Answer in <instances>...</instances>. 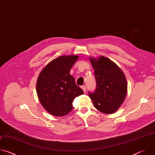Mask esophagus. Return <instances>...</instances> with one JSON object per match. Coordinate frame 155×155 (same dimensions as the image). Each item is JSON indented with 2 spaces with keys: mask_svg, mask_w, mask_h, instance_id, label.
I'll list each match as a JSON object with an SVG mask.
<instances>
[{
  "mask_svg": "<svg viewBox=\"0 0 155 155\" xmlns=\"http://www.w3.org/2000/svg\"><path fill=\"white\" fill-rule=\"evenodd\" d=\"M81 88H82V90H83V92H84V93H86V86H81Z\"/></svg>",
  "mask_w": 155,
  "mask_h": 155,
  "instance_id": "esophagus-1",
  "label": "esophagus"
}]
</instances>
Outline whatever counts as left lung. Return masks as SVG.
I'll list each match as a JSON object with an SVG mask.
<instances>
[{
    "label": "left lung",
    "instance_id": "obj_1",
    "mask_svg": "<svg viewBox=\"0 0 155 155\" xmlns=\"http://www.w3.org/2000/svg\"><path fill=\"white\" fill-rule=\"evenodd\" d=\"M94 70L97 87L89 93L95 108L99 111L111 114L116 112L124 102L127 91V80L118 66L110 59L100 56L89 58Z\"/></svg>",
    "mask_w": 155,
    "mask_h": 155
}]
</instances>
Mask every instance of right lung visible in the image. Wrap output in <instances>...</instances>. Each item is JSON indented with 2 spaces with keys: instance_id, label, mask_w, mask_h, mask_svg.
Listing matches in <instances>:
<instances>
[{
  "instance_id": "right-lung-1",
  "label": "right lung",
  "mask_w": 155,
  "mask_h": 155,
  "mask_svg": "<svg viewBox=\"0 0 155 155\" xmlns=\"http://www.w3.org/2000/svg\"><path fill=\"white\" fill-rule=\"evenodd\" d=\"M78 59L77 55L59 56L50 62L39 74L37 94L41 105L52 115L62 117L68 114L73 108L74 99L83 94L70 75Z\"/></svg>"
}]
</instances>
